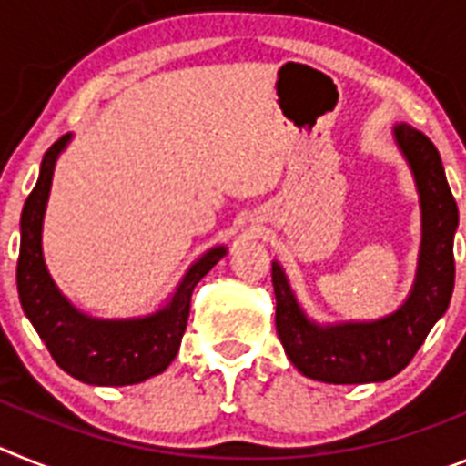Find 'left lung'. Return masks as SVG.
<instances>
[{
  "label": "left lung",
  "mask_w": 466,
  "mask_h": 466,
  "mask_svg": "<svg viewBox=\"0 0 466 466\" xmlns=\"http://www.w3.org/2000/svg\"><path fill=\"white\" fill-rule=\"evenodd\" d=\"M394 142L409 160L422 209V242L409 299L371 322L317 324L299 306L282 266L273 261L275 327L291 364L303 376L331 385L382 382L403 371L451 303L455 287L452 238L458 205L446 182L441 156L427 135L399 123Z\"/></svg>",
  "instance_id": "8db88e82"
}]
</instances>
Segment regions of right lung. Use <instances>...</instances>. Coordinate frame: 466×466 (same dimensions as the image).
I'll return each instance as SVG.
<instances>
[{
  "mask_svg": "<svg viewBox=\"0 0 466 466\" xmlns=\"http://www.w3.org/2000/svg\"><path fill=\"white\" fill-rule=\"evenodd\" d=\"M72 135H63L44 154L36 187L20 214V257L15 279L25 315L46 343L56 364L88 385L123 387L158 376L172 364L187 331L196 284L226 257L212 247L193 263L160 310L130 319H100L74 308L48 275L41 252V228L51 193L53 170Z\"/></svg>",
  "mask_w": 466,
  "mask_h": 466,
  "instance_id": "right-lung-1",
  "label": "right lung"
}]
</instances>
